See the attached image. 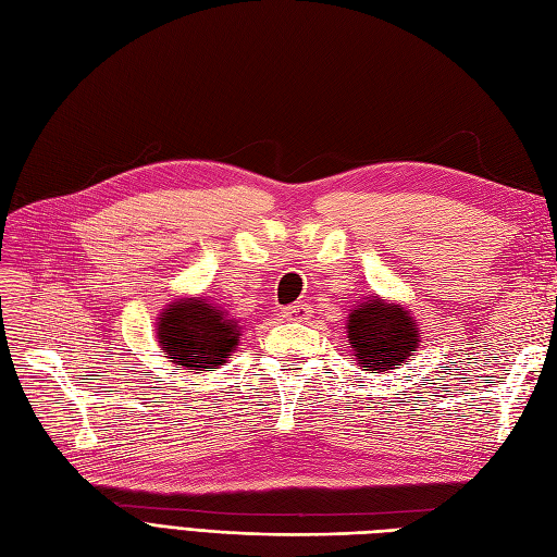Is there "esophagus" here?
Here are the masks:
<instances>
[{"label": "esophagus", "mask_w": 557, "mask_h": 557, "mask_svg": "<svg viewBox=\"0 0 557 557\" xmlns=\"http://www.w3.org/2000/svg\"><path fill=\"white\" fill-rule=\"evenodd\" d=\"M311 315V309L307 305H290L283 309V318L285 320H297V323H301V320H307Z\"/></svg>", "instance_id": "obj_1"}]
</instances>
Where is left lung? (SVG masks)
Returning a JSON list of instances; mask_svg holds the SVG:
<instances>
[{
	"mask_svg": "<svg viewBox=\"0 0 557 557\" xmlns=\"http://www.w3.org/2000/svg\"><path fill=\"white\" fill-rule=\"evenodd\" d=\"M348 342L369 374L395 369L418 346V327L401 307L369 299L348 315Z\"/></svg>",
	"mask_w": 557,
	"mask_h": 557,
	"instance_id": "obj_1",
	"label": "left lung"
}]
</instances>
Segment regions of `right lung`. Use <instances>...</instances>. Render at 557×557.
Segmentation results:
<instances>
[{"label": "right lung", "mask_w": 557, "mask_h": 557, "mask_svg": "<svg viewBox=\"0 0 557 557\" xmlns=\"http://www.w3.org/2000/svg\"><path fill=\"white\" fill-rule=\"evenodd\" d=\"M158 339L164 358L199 374L225 362L239 344V327L205 299H193L164 311Z\"/></svg>", "instance_id": "right-lung-1"}]
</instances>
